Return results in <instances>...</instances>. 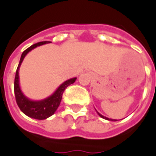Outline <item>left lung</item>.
<instances>
[{"instance_id": "obj_1", "label": "left lung", "mask_w": 156, "mask_h": 156, "mask_svg": "<svg viewBox=\"0 0 156 156\" xmlns=\"http://www.w3.org/2000/svg\"><path fill=\"white\" fill-rule=\"evenodd\" d=\"M98 113V115L100 116L101 118H103V119H107V120H111V121H116V119H108V118L105 117V116H103V115H101V114H99L98 112H97Z\"/></svg>"}]
</instances>
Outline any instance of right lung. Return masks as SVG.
<instances>
[{
    "label": "right lung",
    "instance_id": "obj_1",
    "mask_svg": "<svg viewBox=\"0 0 156 156\" xmlns=\"http://www.w3.org/2000/svg\"><path fill=\"white\" fill-rule=\"evenodd\" d=\"M48 42H51V41H45L37 42L36 44L32 45L30 48L26 49L25 51L22 52V57H21L20 62H19L18 67H17V69L16 72L15 82H14V92H15L16 101V104L18 105L20 109L27 116L32 118V119H40V120L48 119V117H50L54 114L56 110L58 109L60 103H61L62 97V94H63L64 90L67 88L68 86L73 83L77 79V78H73L65 81L57 88V90L51 96H49L48 98L42 99V100L34 101V100H32L27 97H26L25 95L23 94V93L20 88V84H19V68H20V66L22 64L26 55L27 54L29 51H32V49H34L38 46L47 44Z\"/></svg>",
    "mask_w": 156,
    "mask_h": 156
}]
</instances>
